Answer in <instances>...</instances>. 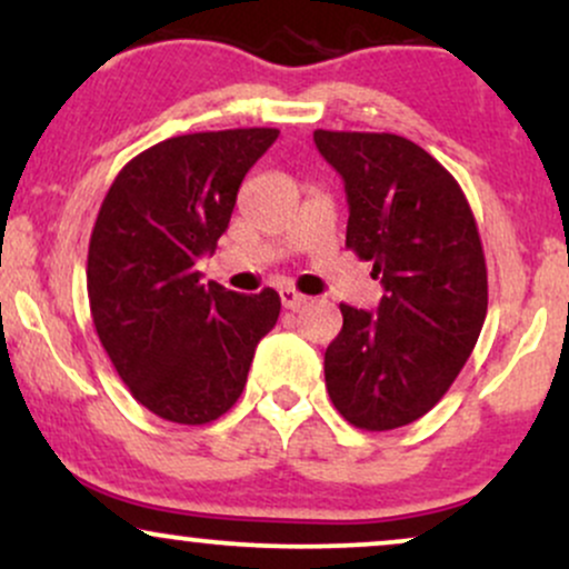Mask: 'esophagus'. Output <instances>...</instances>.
Segmentation results:
<instances>
[{"label":"esophagus","mask_w":569,"mask_h":569,"mask_svg":"<svg viewBox=\"0 0 569 569\" xmlns=\"http://www.w3.org/2000/svg\"><path fill=\"white\" fill-rule=\"evenodd\" d=\"M307 302V297L305 293H299L297 289H289V286H286V289H280V305L286 307V310H297V307H302Z\"/></svg>","instance_id":"esophagus-1"}]
</instances>
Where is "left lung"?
<instances>
[{"mask_svg": "<svg viewBox=\"0 0 569 569\" xmlns=\"http://www.w3.org/2000/svg\"><path fill=\"white\" fill-rule=\"evenodd\" d=\"M312 139L345 181V243L371 262L385 289L371 312L339 305L326 390L350 426H409L441 401L487 318L471 206L452 173L403 136L316 130Z\"/></svg>", "mask_w": 569, "mask_h": 569, "instance_id": "left-lung-1", "label": "left lung"}]
</instances>
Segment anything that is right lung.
Listing matches in <instances>:
<instances>
[{
	"instance_id": "obj_1",
	"label": "right lung",
	"mask_w": 569,
	"mask_h": 569,
	"mask_svg": "<svg viewBox=\"0 0 569 569\" xmlns=\"http://www.w3.org/2000/svg\"><path fill=\"white\" fill-rule=\"evenodd\" d=\"M276 128L160 141L117 173L88 251L98 339L141 407L181 426L217 420L246 388L253 350L280 316L278 291L200 283L246 173Z\"/></svg>"
}]
</instances>
